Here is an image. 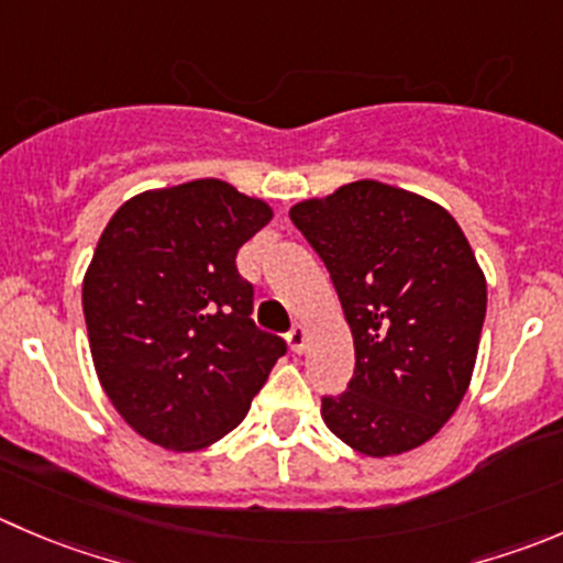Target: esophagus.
I'll return each instance as SVG.
<instances>
[{
  "label": "esophagus",
  "instance_id": "obj_1",
  "mask_svg": "<svg viewBox=\"0 0 563 563\" xmlns=\"http://www.w3.org/2000/svg\"><path fill=\"white\" fill-rule=\"evenodd\" d=\"M288 349H291L294 354H302L305 352V343H308V330H305L302 324H294L291 332H288Z\"/></svg>",
  "mask_w": 563,
  "mask_h": 563
}]
</instances>
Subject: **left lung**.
<instances>
[{
  "label": "left lung",
  "mask_w": 563,
  "mask_h": 563,
  "mask_svg": "<svg viewBox=\"0 0 563 563\" xmlns=\"http://www.w3.org/2000/svg\"><path fill=\"white\" fill-rule=\"evenodd\" d=\"M332 277L354 376L321 418L363 456L429 443L471 387L487 277L454 217L382 181H352L288 211Z\"/></svg>",
  "instance_id": "8db88e82"
}]
</instances>
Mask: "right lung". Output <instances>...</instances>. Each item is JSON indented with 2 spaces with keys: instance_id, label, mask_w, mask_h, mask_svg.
I'll list each match as a JSON object with an SVG mask.
<instances>
[{
  "instance_id": "right-lung-1",
  "label": "right lung",
  "mask_w": 563,
  "mask_h": 563,
  "mask_svg": "<svg viewBox=\"0 0 563 563\" xmlns=\"http://www.w3.org/2000/svg\"><path fill=\"white\" fill-rule=\"evenodd\" d=\"M272 206L220 178L125 200L81 283L98 382L120 418L167 451H200L247 415L286 343L253 324L236 253Z\"/></svg>"
}]
</instances>
